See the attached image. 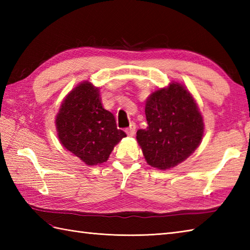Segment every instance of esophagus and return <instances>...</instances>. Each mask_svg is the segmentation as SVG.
Here are the masks:
<instances>
[{"instance_id":"1","label":"esophagus","mask_w":250,"mask_h":250,"mask_svg":"<svg viewBox=\"0 0 250 250\" xmlns=\"http://www.w3.org/2000/svg\"><path fill=\"white\" fill-rule=\"evenodd\" d=\"M135 129H136V125L134 124V122H132L129 128L125 129L126 134H128L129 136H133L134 133H135Z\"/></svg>"}]
</instances>
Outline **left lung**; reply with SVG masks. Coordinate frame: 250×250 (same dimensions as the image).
Here are the masks:
<instances>
[{"label":"left lung","mask_w":250,"mask_h":250,"mask_svg":"<svg viewBox=\"0 0 250 250\" xmlns=\"http://www.w3.org/2000/svg\"><path fill=\"white\" fill-rule=\"evenodd\" d=\"M147 128L136 139L149 166L167 169L187 159L200 145L203 119L191 94L180 83L169 84L148 98Z\"/></svg>","instance_id":"8db88e82"}]
</instances>
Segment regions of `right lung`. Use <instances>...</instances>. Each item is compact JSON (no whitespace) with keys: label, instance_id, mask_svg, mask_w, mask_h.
<instances>
[{"label":"right lung","instance_id":"1","mask_svg":"<svg viewBox=\"0 0 250 250\" xmlns=\"http://www.w3.org/2000/svg\"><path fill=\"white\" fill-rule=\"evenodd\" d=\"M99 95L90 83H81L63 101L56 119L61 144L88 166L107 161L114 146L126 136Z\"/></svg>","mask_w":250,"mask_h":250}]
</instances>
